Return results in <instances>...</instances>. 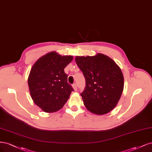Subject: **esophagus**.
<instances>
[{
    "instance_id": "obj_1",
    "label": "esophagus",
    "mask_w": 152,
    "mask_h": 152,
    "mask_svg": "<svg viewBox=\"0 0 152 152\" xmlns=\"http://www.w3.org/2000/svg\"><path fill=\"white\" fill-rule=\"evenodd\" d=\"M72 88H73V89H74L75 91H77V86H76V84L72 85Z\"/></svg>"
}]
</instances>
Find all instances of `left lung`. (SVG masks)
<instances>
[{
	"label": "left lung",
	"instance_id": "obj_1",
	"mask_svg": "<svg viewBox=\"0 0 152 152\" xmlns=\"http://www.w3.org/2000/svg\"><path fill=\"white\" fill-rule=\"evenodd\" d=\"M86 87L81 95L88 110L96 115L109 113L116 107L124 90L121 68L111 58L98 53L94 56H76Z\"/></svg>",
	"mask_w": 152,
	"mask_h": 152
}]
</instances>
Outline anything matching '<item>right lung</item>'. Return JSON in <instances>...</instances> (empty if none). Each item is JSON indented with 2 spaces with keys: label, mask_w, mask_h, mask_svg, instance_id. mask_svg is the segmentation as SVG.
<instances>
[{
  "label": "right lung",
  "mask_w": 152,
  "mask_h": 152,
  "mask_svg": "<svg viewBox=\"0 0 152 152\" xmlns=\"http://www.w3.org/2000/svg\"><path fill=\"white\" fill-rule=\"evenodd\" d=\"M72 59V56L50 52L32 66L28 79L29 90L34 103L43 112L52 113L61 109L74 90L64 72Z\"/></svg>",
  "instance_id": "1"
}]
</instances>
